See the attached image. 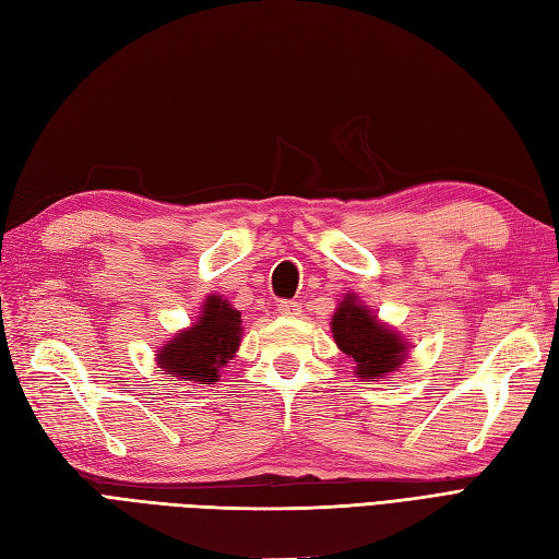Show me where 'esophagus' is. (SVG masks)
Masks as SVG:
<instances>
[{"mask_svg":"<svg viewBox=\"0 0 559 559\" xmlns=\"http://www.w3.org/2000/svg\"><path fill=\"white\" fill-rule=\"evenodd\" d=\"M277 310L282 312L284 318H298V316H301V304H296V301H280V304H277Z\"/></svg>","mask_w":559,"mask_h":559,"instance_id":"1","label":"esophagus"}]
</instances>
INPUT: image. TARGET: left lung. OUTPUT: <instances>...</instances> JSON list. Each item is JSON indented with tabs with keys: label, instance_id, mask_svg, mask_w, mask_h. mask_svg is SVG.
Returning <instances> with one entry per match:
<instances>
[{
	"label": "left lung",
	"instance_id": "left-lung-1",
	"mask_svg": "<svg viewBox=\"0 0 559 559\" xmlns=\"http://www.w3.org/2000/svg\"><path fill=\"white\" fill-rule=\"evenodd\" d=\"M332 336L336 346L353 360V372L365 382H382L399 372L411 356V342L391 324L379 320L358 294H344L332 316Z\"/></svg>",
	"mask_w": 559,
	"mask_h": 559
}]
</instances>
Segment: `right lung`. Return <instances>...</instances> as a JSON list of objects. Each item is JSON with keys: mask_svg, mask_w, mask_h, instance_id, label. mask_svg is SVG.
I'll use <instances>...</instances> for the list:
<instances>
[{"mask_svg": "<svg viewBox=\"0 0 559 559\" xmlns=\"http://www.w3.org/2000/svg\"><path fill=\"white\" fill-rule=\"evenodd\" d=\"M199 312L201 316L192 324L156 350L160 372L175 377V382L213 384L239 350L243 336L241 312L227 298L209 294Z\"/></svg>", "mask_w": 559, "mask_h": 559, "instance_id": "1", "label": "right lung"}]
</instances>
